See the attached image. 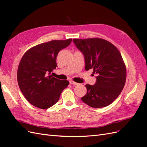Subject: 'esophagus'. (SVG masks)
Masks as SVG:
<instances>
[{"mask_svg": "<svg viewBox=\"0 0 147 147\" xmlns=\"http://www.w3.org/2000/svg\"><path fill=\"white\" fill-rule=\"evenodd\" d=\"M69 82H70V84H74V85H75V84H78L77 83L74 82V81H72V80H70Z\"/></svg>", "mask_w": 147, "mask_h": 147, "instance_id": "obj_1", "label": "esophagus"}]
</instances>
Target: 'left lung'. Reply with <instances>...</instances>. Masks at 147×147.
<instances>
[{"label": "left lung", "instance_id": "1", "mask_svg": "<svg viewBox=\"0 0 147 147\" xmlns=\"http://www.w3.org/2000/svg\"><path fill=\"white\" fill-rule=\"evenodd\" d=\"M84 56L85 70L96 75L94 85L86 84V94L81 99L93 108L108 106L122 91L126 79V66L121 53L112 43L93 38L73 39Z\"/></svg>", "mask_w": 147, "mask_h": 147}]
</instances>
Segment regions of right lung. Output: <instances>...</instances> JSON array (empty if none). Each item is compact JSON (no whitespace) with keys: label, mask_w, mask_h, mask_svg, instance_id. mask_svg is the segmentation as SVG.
Listing matches in <instances>:
<instances>
[{"label":"right lung","mask_w":147,"mask_h":147,"mask_svg":"<svg viewBox=\"0 0 147 147\" xmlns=\"http://www.w3.org/2000/svg\"><path fill=\"white\" fill-rule=\"evenodd\" d=\"M72 39L52 40L29 49L22 57L17 72L18 83L25 98L32 105L47 109L58 101L69 82L53 77L58 53Z\"/></svg>","instance_id":"right-lung-1"}]
</instances>
